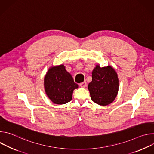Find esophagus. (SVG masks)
Segmentation results:
<instances>
[{
    "label": "esophagus",
    "instance_id": "1",
    "mask_svg": "<svg viewBox=\"0 0 154 154\" xmlns=\"http://www.w3.org/2000/svg\"><path fill=\"white\" fill-rule=\"evenodd\" d=\"M86 85H87V83H86V82H82V83H80V86L81 87H82V88L86 87Z\"/></svg>",
    "mask_w": 154,
    "mask_h": 154
}]
</instances>
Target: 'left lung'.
Listing matches in <instances>:
<instances>
[{
    "instance_id": "left-lung-1",
    "label": "left lung",
    "mask_w": 154,
    "mask_h": 154,
    "mask_svg": "<svg viewBox=\"0 0 154 154\" xmlns=\"http://www.w3.org/2000/svg\"><path fill=\"white\" fill-rule=\"evenodd\" d=\"M118 89L119 80L114 69L109 66L100 68L97 65L88 85L91 100L100 105H107L115 99Z\"/></svg>"
}]
</instances>
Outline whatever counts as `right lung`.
<instances>
[{
    "label": "right lung",
    "instance_id": "obj_1",
    "mask_svg": "<svg viewBox=\"0 0 154 154\" xmlns=\"http://www.w3.org/2000/svg\"><path fill=\"white\" fill-rule=\"evenodd\" d=\"M44 82L48 96L55 104L70 102L74 90L78 88V85L63 64L50 68Z\"/></svg>",
    "mask_w": 154,
    "mask_h": 154
}]
</instances>
